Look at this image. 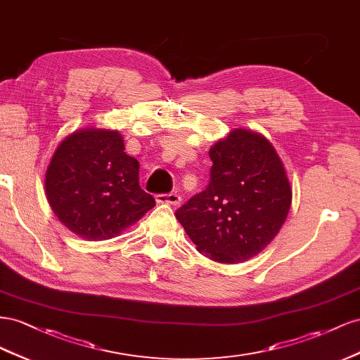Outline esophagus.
Segmentation results:
<instances>
[{
    "label": "esophagus",
    "mask_w": 360,
    "mask_h": 360,
    "mask_svg": "<svg viewBox=\"0 0 360 360\" xmlns=\"http://www.w3.org/2000/svg\"><path fill=\"white\" fill-rule=\"evenodd\" d=\"M157 202L158 203H167V205H176L181 203V196L176 193H167V194H157Z\"/></svg>",
    "instance_id": "1"
}]
</instances>
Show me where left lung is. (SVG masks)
<instances>
[{"instance_id":"obj_1","label":"left lung","mask_w":360,"mask_h":360,"mask_svg":"<svg viewBox=\"0 0 360 360\" xmlns=\"http://www.w3.org/2000/svg\"><path fill=\"white\" fill-rule=\"evenodd\" d=\"M210 184L174 212L198 250L221 264L248 261L269 245L288 215L292 191L271 143L233 129L210 149Z\"/></svg>"}]
</instances>
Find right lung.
<instances>
[{"label":"right lung","instance_id":"obj_1","mask_svg":"<svg viewBox=\"0 0 360 360\" xmlns=\"http://www.w3.org/2000/svg\"><path fill=\"white\" fill-rule=\"evenodd\" d=\"M117 131L86 128L60 143L45 191L58 220L81 238H115L155 207L139 184V161Z\"/></svg>","mask_w":360,"mask_h":360}]
</instances>
